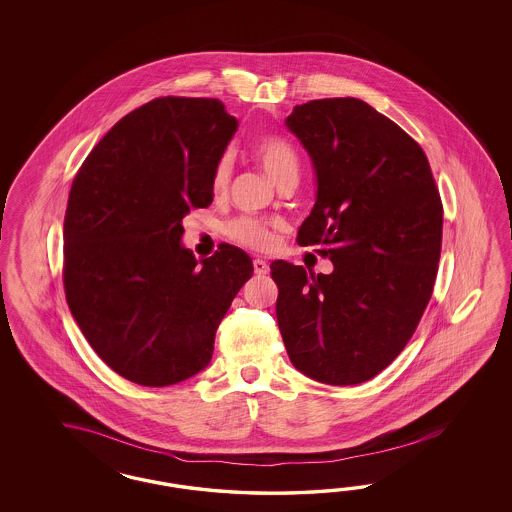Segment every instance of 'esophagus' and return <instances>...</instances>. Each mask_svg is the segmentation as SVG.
<instances>
[{"label": "esophagus", "mask_w": 512, "mask_h": 512, "mask_svg": "<svg viewBox=\"0 0 512 512\" xmlns=\"http://www.w3.org/2000/svg\"><path fill=\"white\" fill-rule=\"evenodd\" d=\"M253 268H255V274L257 276H264V274H268V270H270V266L263 259H255L253 261Z\"/></svg>", "instance_id": "1"}]
</instances>
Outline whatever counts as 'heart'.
<instances>
[{"label":"heart","instance_id":"1","mask_svg":"<svg viewBox=\"0 0 512 512\" xmlns=\"http://www.w3.org/2000/svg\"><path fill=\"white\" fill-rule=\"evenodd\" d=\"M253 154L264 174L276 186H295L300 174V161L295 146L279 137H261L253 146ZM233 172V157L223 154L212 174V193L221 195L227 191ZM229 236L236 244L246 248L266 249L272 244L270 227L255 217H238L229 225Z\"/></svg>","mask_w":512,"mask_h":512}]
</instances>
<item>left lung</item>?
Wrapping results in <instances>:
<instances>
[{
	"label": "left lung",
	"instance_id": "8db88e82",
	"mask_svg": "<svg viewBox=\"0 0 512 512\" xmlns=\"http://www.w3.org/2000/svg\"><path fill=\"white\" fill-rule=\"evenodd\" d=\"M285 125L313 163L317 195L300 246L334 270L274 261L279 332L298 372L347 387L383 372L434 291L443 206L430 163L400 125L355 97L296 105Z\"/></svg>",
	"mask_w": 512,
	"mask_h": 512
}]
</instances>
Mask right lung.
<instances>
[{
  "mask_svg": "<svg viewBox=\"0 0 512 512\" xmlns=\"http://www.w3.org/2000/svg\"><path fill=\"white\" fill-rule=\"evenodd\" d=\"M236 129L217 99L159 97L114 125L73 180L65 298L93 351L142 387L210 364L217 326L253 274L240 248L197 261L182 244L189 210L214 201L212 174Z\"/></svg>",
  "mask_w": 512,
  "mask_h": 512,
  "instance_id": "add662e5",
  "label": "right lung"
}]
</instances>
